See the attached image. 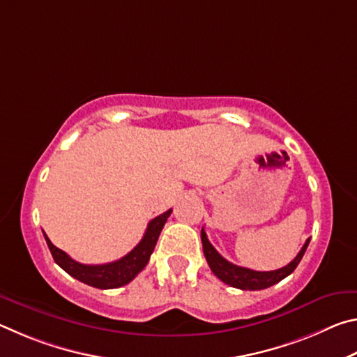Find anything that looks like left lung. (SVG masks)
<instances>
[{
    "mask_svg": "<svg viewBox=\"0 0 357 357\" xmlns=\"http://www.w3.org/2000/svg\"><path fill=\"white\" fill-rule=\"evenodd\" d=\"M202 243H203L204 257H206V261L209 264L211 271L214 273V275L219 277L223 283H227V285H229V287L255 291V289H264V288L273 287V285H275V283H279L280 280H283L285 277L291 274L296 269V266L299 264L302 257H304L310 239L305 241V244L302 245V249L299 250V253L296 255V258L291 263H288L287 266H283V268H280V269L266 271V273H261V271L241 268V266L227 261V259L214 249L213 244L209 243L204 228H202Z\"/></svg>",
    "mask_w": 357,
    "mask_h": 357,
    "instance_id": "8db88e82",
    "label": "left lung"
}]
</instances>
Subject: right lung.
<instances>
[{
    "label": "right lung",
    "mask_w": 357,
    "mask_h": 357,
    "mask_svg": "<svg viewBox=\"0 0 357 357\" xmlns=\"http://www.w3.org/2000/svg\"><path fill=\"white\" fill-rule=\"evenodd\" d=\"M172 214V209L167 213L157 215L155 219L148 223L146 231H144L143 238L134 249H132L128 255H124L116 261L107 263V264H82L72 259L68 253L58 249L56 245L52 244V241L47 238L44 233L48 249L52 252V257L55 263L63 268L66 273L74 277V279L86 283L89 287L100 288V289H112L119 288L123 285H128L130 280L135 279V275L143 271L144 266L148 264L151 253L154 252V247L159 234L164 228L165 222Z\"/></svg>",
    "instance_id": "add662e5"
}]
</instances>
